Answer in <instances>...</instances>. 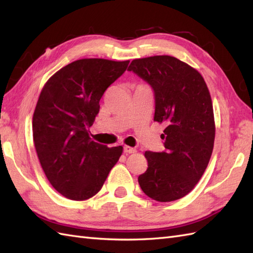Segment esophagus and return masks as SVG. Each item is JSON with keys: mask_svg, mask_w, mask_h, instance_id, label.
<instances>
[{"mask_svg": "<svg viewBox=\"0 0 253 253\" xmlns=\"http://www.w3.org/2000/svg\"><path fill=\"white\" fill-rule=\"evenodd\" d=\"M124 152H125V153H135L136 150L131 148V147H129V146H125V147H124Z\"/></svg>", "mask_w": 253, "mask_h": 253, "instance_id": "1", "label": "esophagus"}]
</instances>
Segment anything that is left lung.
Segmentation results:
<instances>
[{"mask_svg":"<svg viewBox=\"0 0 253 253\" xmlns=\"http://www.w3.org/2000/svg\"><path fill=\"white\" fill-rule=\"evenodd\" d=\"M128 71L154 90V122L166 126L161 135L165 152H144L148 169L138 177L142 191L159 202L188 195L211 159L215 122L212 99L202 75L169 55L133 60Z\"/></svg>","mask_w":253,"mask_h":253,"instance_id":"1","label":"left lung"}]
</instances>
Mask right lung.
I'll return each instance as SVG.
<instances>
[{
    "instance_id": "add662e5",
    "label": "right lung",
    "mask_w": 253,
    "mask_h": 253,
    "mask_svg": "<svg viewBox=\"0 0 253 253\" xmlns=\"http://www.w3.org/2000/svg\"><path fill=\"white\" fill-rule=\"evenodd\" d=\"M129 61L83 58L64 66L42 88L32 117L38 159L56 191L76 201L93 197L123 153L89 136L104 91Z\"/></svg>"
}]
</instances>
